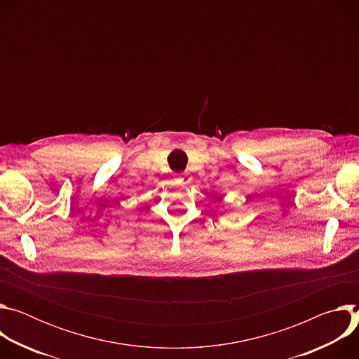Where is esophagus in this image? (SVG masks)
Masks as SVG:
<instances>
[{
  "instance_id": "esophagus-1",
  "label": "esophagus",
  "mask_w": 359,
  "mask_h": 359,
  "mask_svg": "<svg viewBox=\"0 0 359 359\" xmlns=\"http://www.w3.org/2000/svg\"><path fill=\"white\" fill-rule=\"evenodd\" d=\"M176 179H177V182H180V183H189L190 182V176H189V173H179V175H176Z\"/></svg>"
}]
</instances>
